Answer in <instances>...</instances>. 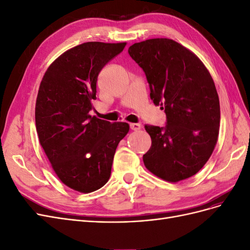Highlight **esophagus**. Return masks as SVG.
Masks as SVG:
<instances>
[{
    "mask_svg": "<svg viewBox=\"0 0 250 250\" xmlns=\"http://www.w3.org/2000/svg\"><path fill=\"white\" fill-rule=\"evenodd\" d=\"M130 129L134 131H139L141 129V124H137V123L130 124Z\"/></svg>",
    "mask_w": 250,
    "mask_h": 250,
    "instance_id": "34e87169",
    "label": "esophagus"
}]
</instances>
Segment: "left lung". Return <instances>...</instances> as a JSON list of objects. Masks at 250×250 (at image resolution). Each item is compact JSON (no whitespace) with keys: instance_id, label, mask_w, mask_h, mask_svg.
Listing matches in <instances>:
<instances>
[{"instance_id":"left-lung-1","label":"left lung","mask_w":250,"mask_h":250,"mask_svg":"<svg viewBox=\"0 0 250 250\" xmlns=\"http://www.w3.org/2000/svg\"><path fill=\"white\" fill-rule=\"evenodd\" d=\"M128 53L145 72L150 98L167 115L166 127L145 126L151 147L143 155L155 176L178 183L195 175L215 149L220 103L208 70L192 51L169 39L133 43Z\"/></svg>"}]
</instances>
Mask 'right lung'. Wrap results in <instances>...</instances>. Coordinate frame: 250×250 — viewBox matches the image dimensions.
I'll use <instances>...</instances> for the list:
<instances>
[{
  "mask_svg": "<svg viewBox=\"0 0 250 250\" xmlns=\"http://www.w3.org/2000/svg\"><path fill=\"white\" fill-rule=\"evenodd\" d=\"M125 46L81 43L56 58L42 79L35 103L37 135L57 177L74 191L86 194L107 183L118 144L129 131L128 123L89 115L98 75Z\"/></svg>",
  "mask_w": 250,
  "mask_h": 250,
  "instance_id": "right-lung-1",
  "label": "right lung"
}]
</instances>
